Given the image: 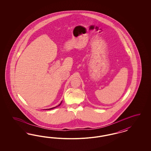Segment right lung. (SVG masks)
Returning a JSON list of instances; mask_svg holds the SVG:
<instances>
[{
	"instance_id": "right-lung-1",
	"label": "right lung",
	"mask_w": 151,
	"mask_h": 151,
	"mask_svg": "<svg viewBox=\"0 0 151 151\" xmlns=\"http://www.w3.org/2000/svg\"><path fill=\"white\" fill-rule=\"evenodd\" d=\"M61 103H62V101H61V103H60V104L58 106H56V107H52V108H51V109H45L46 110H52V109H55V108H56V107H58V106H59L60 105H61Z\"/></svg>"
}]
</instances>
